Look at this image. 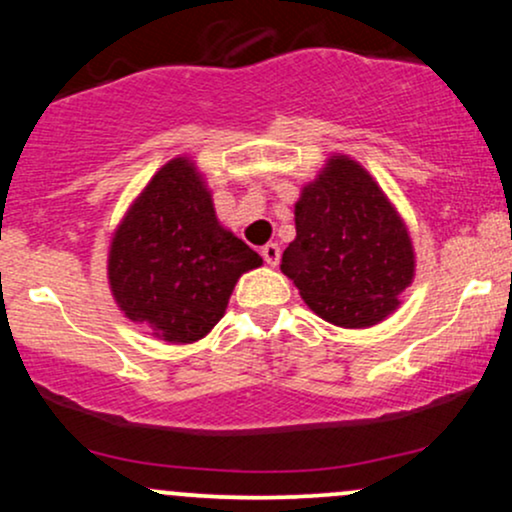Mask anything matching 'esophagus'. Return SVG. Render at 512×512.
Instances as JSON below:
<instances>
[{"label": "esophagus", "instance_id": "esophagus-1", "mask_svg": "<svg viewBox=\"0 0 512 512\" xmlns=\"http://www.w3.org/2000/svg\"><path fill=\"white\" fill-rule=\"evenodd\" d=\"M262 257H264V262L276 267V264H279V260H281V248L276 243H267L262 248Z\"/></svg>", "mask_w": 512, "mask_h": 512}]
</instances>
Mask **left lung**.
<instances>
[{"instance_id": "left-lung-1", "label": "left lung", "mask_w": 512, "mask_h": 512, "mask_svg": "<svg viewBox=\"0 0 512 512\" xmlns=\"http://www.w3.org/2000/svg\"><path fill=\"white\" fill-rule=\"evenodd\" d=\"M303 301L339 327H370L397 308L414 276L407 228L375 180L334 156L296 204V240L281 257Z\"/></svg>"}]
</instances>
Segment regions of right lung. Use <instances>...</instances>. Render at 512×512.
<instances>
[{"label": "right lung", "mask_w": 512, "mask_h": 512, "mask_svg": "<svg viewBox=\"0 0 512 512\" xmlns=\"http://www.w3.org/2000/svg\"><path fill=\"white\" fill-rule=\"evenodd\" d=\"M260 264L255 250L219 226L195 166L175 158L115 231L108 279L129 320L166 342L190 344L221 320L238 276Z\"/></svg>", "instance_id": "obj_1"}]
</instances>
